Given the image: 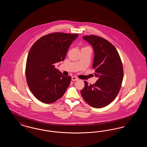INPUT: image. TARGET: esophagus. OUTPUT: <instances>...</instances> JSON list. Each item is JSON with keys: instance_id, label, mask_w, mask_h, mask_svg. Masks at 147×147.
Segmentation results:
<instances>
[{"instance_id": "34e87169", "label": "esophagus", "mask_w": 147, "mask_h": 147, "mask_svg": "<svg viewBox=\"0 0 147 147\" xmlns=\"http://www.w3.org/2000/svg\"><path fill=\"white\" fill-rule=\"evenodd\" d=\"M79 79L77 78V77H75V76H73L71 77V80L72 81H77Z\"/></svg>"}]
</instances>
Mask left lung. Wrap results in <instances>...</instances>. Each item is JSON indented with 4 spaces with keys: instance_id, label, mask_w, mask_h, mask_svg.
Returning <instances> with one entry per match:
<instances>
[{
    "instance_id": "8db88e82",
    "label": "left lung",
    "mask_w": 147,
    "mask_h": 147,
    "mask_svg": "<svg viewBox=\"0 0 147 147\" xmlns=\"http://www.w3.org/2000/svg\"><path fill=\"white\" fill-rule=\"evenodd\" d=\"M83 38L94 49L92 68L98 80L93 85L85 81L81 94L89 105L101 108L110 104L119 93L123 78L122 63L115 47L105 38L96 35Z\"/></svg>"
}]
</instances>
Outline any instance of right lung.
<instances>
[{
	"label": "right lung",
	"instance_id": "obj_1",
	"mask_svg": "<svg viewBox=\"0 0 147 147\" xmlns=\"http://www.w3.org/2000/svg\"><path fill=\"white\" fill-rule=\"evenodd\" d=\"M78 34L62 32L42 36L31 47L26 64L29 89L42 102L51 104L62 97L70 85L71 77L64 76L55 67L63 61Z\"/></svg>",
	"mask_w": 147,
	"mask_h": 147
}]
</instances>
